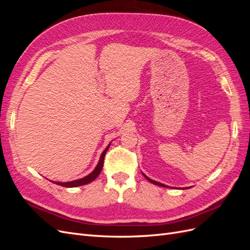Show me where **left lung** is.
<instances>
[{
  "label": "left lung",
  "mask_w": 250,
  "mask_h": 250,
  "mask_svg": "<svg viewBox=\"0 0 250 250\" xmlns=\"http://www.w3.org/2000/svg\"><path fill=\"white\" fill-rule=\"evenodd\" d=\"M143 175H144V176H145V178H146L147 180H149V181H150V183H152L153 185H156V186H160V187H164V188H169L168 186H166V185H164V184H161V183H158V181H155V180H153V179H151V178H149V177H148V176H146V175H145V174H144V173H143Z\"/></svg>",
  "instance_id": "left-lung-1"
}]
</instances>
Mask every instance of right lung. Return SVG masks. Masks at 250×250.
<instances>
[{
	"mask_svg": "<svg viewBox=\"0 0 250 250\" xmlns=\"http://www.w3.org/2000/svg\"><path fill=\"white\" fill-rule=\"evenodd\" d=\"M109 146H110V143L108 144V146L104 149V151L100 156V160H99V162H98V165L96 166V168L93 170L92 173H89L88 175L82 177L80 179H76V180H73V181H67V183H60V181H52V183H54V184L59 185V186H62V187H65V188H75V187H80V186H83V185L89 184L90 181L95 180L98 177V175L100 174V172L103 168L104 156H105V154H106V151L108 150Z\"/></svg>",
	"mask_w": 250,
	"mask_h": 250,
	"instance_id": "add662e5",
	"label": "right lung"
}]
</instances>
